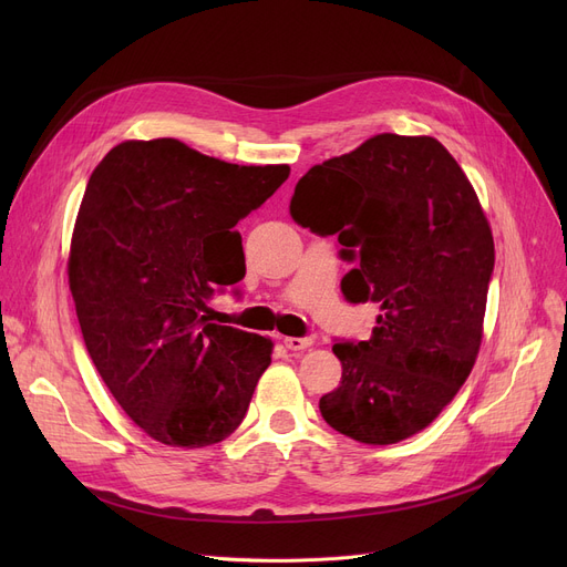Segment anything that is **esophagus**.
<instances>
[{
	"label": "esophagus",
	"instance_id": "esophagus-1",
	"mask_svg": "<svg viewBox=\"0 0 567 567\" xmlns=\"http://www.w3.org/2000/svg\"><path fill=\"white\" fill-rule=\"evenodd\" d=\"M310 344H312L310 338H285V347H287L289 351H303V349H308Z\"/></svg>",
	"mask_w": 567,
	"mask_h": 567
}]
</instances>
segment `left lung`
<instances>
[{"instance_id": "8db88e82", "label": "left lung", "mask_w": 567, "mask_h": 567, "mask_svg": "<svg viewBox=\"0 0 567 567\" xmlns=\"http://www.w3.org/2000/svg\"><path fill=\"white\" fill-rule=\"evenodd\" d=\"M293 223L338 236L355 264L340 289L377 303L370 340H340L342 381L319 400L323 421L361 443L425 430L471 374L483 340L494 238L473 186L434 137L381 133L308 169Z\"/></svg>"}]
</instances>
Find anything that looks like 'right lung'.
Masks as SVG:
<instances>
[{"instance_id":"1","label":"right lung","mask_w":567,"mask_h":567,"mask_svg":"<svg viewBox=\"0 0 567 567\" xmlns=\"http://www.w3.org/2000/svg\"><path fill=\"white\" fill-rule=\"evenodd\" d=\"M289 176L161 137L122 142L80 204L69 285L89 355L148 436L204 449L241 425L274 342L208 323L206 301L246 276L234 231Z\"/></svg>"}]
</instances>
